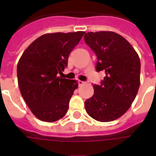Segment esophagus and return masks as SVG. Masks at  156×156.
I'll use <instances>...</instances> for the list:
<instances>
[{
  "instance_id": "34e87169",
  "label": "esophagus",
  "mask_w": 156,
  "mask_h": 156,
  "mask_svg": "<svg viewBox=\"0 0 156 156\" xmlns=\"http://www.w3.org/2000/svg\"><path fill=\"white\" fill-rule=\"evenodd\" d=\"M85 83H86V82H83V81H81V80L78 81V84H79V86H83V85H84V84H85Z\"/></svg>"
}]
</instances>
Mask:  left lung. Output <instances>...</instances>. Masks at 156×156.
<instances>
[{"label":"left lung","instance_id":"8db88e82","mask_svg":"<svg viewBox=\"0 0 156 156\" xmlns=\"http://www.w3.org/2000/svg\"><path fill=\"white\" fill-rule=\"evenodd\" d=\"M86 44L97 56L96 70H104L101 85H94V95L85 101L87 114L98 121L121 117L130 108L140 86V59L132 45L112 31L88 32Z\"/></svg>","mask_w":156,"mask_h":156}]
</instances>
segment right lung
I'll return each instance as SVG.
<instances>
[{"instance_id": "right-lung-1", "label": "right lung", "mask_w": 156, "mask_h": 156, "mask_svg": "<svg viewBox=\"0 0 156 156\" xmlns=\"http://www.w3.org/2000/svg\"><path fill=\"white\" fill-rule=\"evenodd\" d=\"M85 31L49 33L30 44L17 66L21 95L40 121L54 122L62 118L78 87L76 80L62 78L69 55Z\"/></svg>"}]
</instances>
